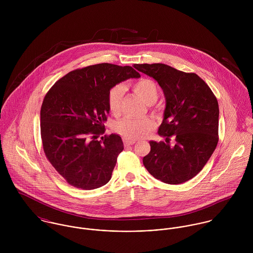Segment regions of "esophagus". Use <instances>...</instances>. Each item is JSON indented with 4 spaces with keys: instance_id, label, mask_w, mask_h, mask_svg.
Listing matches in <instances>:
<instances>
[{
    "instance_id": "34e87169",
    "label": "esophagus",
    "mask_w": 253,
    "mask_h": 253,
    "mask_svg": "<svg viewBox=\"0 0 253 253\" xmlns=\"http://www.w3.org/2000/svg\"><path fill=\"white\" fill-rule=\"evenodd\" d=\"M134 143H135V141H133V140H127V139L124 140L125 146H130V145H133Z\"/></svg>"
}]
</instances>
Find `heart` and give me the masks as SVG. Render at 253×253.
<instances>
[{"mask_svg":"<svg viewBox=\"0 0 253 253\" xmlns=\"http://www.w3.org/2000/svg\"><path fill=\"white\" fill-rule=\"evenodd\" d=\"M133 91L143 99L148 105L154 104L159 97V88L157 84L150 79H141L132 84ZM125 93L123 84H116L109 89L107 94V105L109 111L113 115H119L121 111L122 99ZM157 126L154 118L130 119L125 118L116 122L113 129L116 133L127 140H136L142 138L153 131Z\"/></svg>","mask_w":253,"mask_h":253,"instance_id":"obj_1","label":"heart"}]
</instances>
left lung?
Here are the masks:
<instances>
[{
	"mask_svg": "<svg viewBox=\"0 0 253 253\" xmlns=\"http://www.w3.org/2000/svg\"><path fill=\"white\" fill-rule=\"evenodd\" d=\"M163 88L167 106L159 135L165 141H150L143 165L151 175L167 184H181L196 176L218 143L219 107L206 82L162 63L135 64ZM174 142L171 143V137Z\"/></svg>",
	"mask_w": 253,
	"mask_h": 253,
	"instance_id": "obj_1",
	"label": "left lung"
}]
</instances>
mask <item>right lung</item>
Here are the masks:
<instances>
[{"label":"right lung","mask_w":253,"mask_h":253,"mask_svg":"<svg viewBox=\"0 0 253 253\" xmlns=\"http://www.w3.org/2000/svg\"><path fill=\"white\" fill-rule=\"evenodd\" d=\"M140 74L130 66L100 63L59 79L46 92L41 108L44 155L68 184L92 190L107 184L124 143L105 134L109 89Z\"/></svg>","instance_id":"right-lung-1"}]
</instances>
